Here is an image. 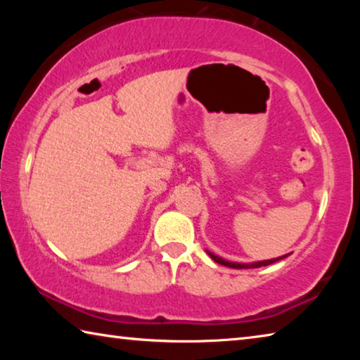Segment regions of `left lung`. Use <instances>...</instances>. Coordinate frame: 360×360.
Instances as JSON below:
<instances>
[{
  "label": "left lung",
  "instance_id": "left-lung-1",
  "mask_svg": "<svg viewBox=\"0 0 360 360\" xmlns=\"http://www.w3.org/2000/svg\"><path fill=\"white\" fill-rule=\"evenodd\" d=\"M210 254V257L214 260V262H217V264H221V265H224V266H230V268H259V266H266V265H271V264H275V262H278V260H283V259H285L288 257L289 254H285V255H281V257H276V259H268V260H260V262H251V264H238V262H229V260H225V259H222V257H219V255H216L214 252H210V251H206Z\"/></svg>",
  "mask_w": 360,
  "mask_h": 360
}]
</instances>
